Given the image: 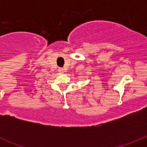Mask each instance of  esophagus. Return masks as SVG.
Returning a JSON list of instances; mask_svg holds the SVG:
<instances>
[{"mask_svg": "<svg viewBox=\"0 0 147 147\" xmlns=\"http://www.w3.org/2000/svg\"><path fill=\"white\" fill-rule=\"evenodd\" d=\"M58 72H64V69H63V68H62V67H58Z\"/></svg>", "mask_w": 147, "mask_h": 147, "instance_id": "obj_1", "label": "esophagus"}]
</instances>
